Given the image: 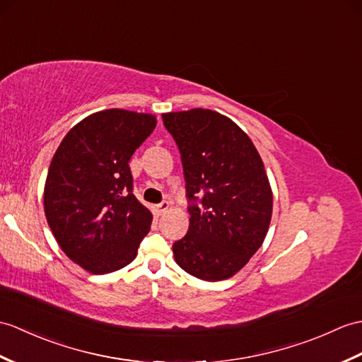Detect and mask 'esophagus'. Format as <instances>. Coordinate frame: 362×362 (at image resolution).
I'll return each instance as SVG.
<instances>
[{"label":"esophagus","mask_w":362,"mask_h":362,"mask_svg":"<svg viewBox=\"0 0 362 362\" xmlns=\"http://www.w3.org/2000/svg\"><path fill=\"white\" fill-rule=\"evenodd\" d=\"M168 208H170V204H168V202H162V204H158V205H154V206H153L154 213H156L157 216L163 214Z\"/></svg>","instance_id":"34e87169"}]
</instances>
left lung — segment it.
Returning <instances> with one entry per match:
<instances>
[{
  "instance_id": "1",
  "label": "left lung",
  "mask_w": 362,
  "mask_h": 362,
  "mask_svg": "<svg viewBox=\"0 0 362 362\" xmlns=\"http://www.w3.org/2000/svg\"><path fill=\"white\" fill-rule=\"evenodd\" d=\"M180 151L189 228L174 242L177 265L216 282L236 274L262 245L273 192L253 141L219 112L196 107L162 114Z\"/></svg>"
}]
</instances>
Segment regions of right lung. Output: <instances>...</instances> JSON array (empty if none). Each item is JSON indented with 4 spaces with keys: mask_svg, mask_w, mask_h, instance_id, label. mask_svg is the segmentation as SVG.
Masks as SVG:
<instances>
[{
    "mask_svg": "<svg viewBox=\"0 0 362 362\" xmlns=\"http://www.w3.org/2000/svg\"><path fill=\"white\" fill-rule=\"evenodd\" d=\"M156 117L106 109L66 134L50 162L45 213L66 256L89 273L120 270L137 256L153 214L132 194L129 160Z\"/></svg>",
    "mask_w": 362,
    "mask_h": 362,
    "instance_id": "add662e5",
    "label": "right lung"
}]
</instances>
